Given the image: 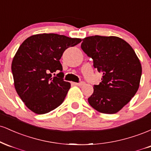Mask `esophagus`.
<instances>
[{"label": "esophagus", "mask_w": 151, "mask_h": 151, "mask_svg": "<svg viewBox=\"0 0 151 151\" xmlns=\"http://www.w3.org/2000/svg\"><path fill=\"white\" fill-rule=\"evenodd\" d=\"M74 84H75V85H77V86H82V85H84L85 83H84V81H80V82H79V83H74Z\"/></svg>", "instance_id": "34e87169"}]
</instances>
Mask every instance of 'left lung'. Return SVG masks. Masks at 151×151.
Masks as SVG:
<instances>
[{
    "mask_svg": "<svg viewBox=\"0 0 151 151\" xmlns=\"http://www.w3.org/2000/svg\"><path fill=\"white\" fill-rule=\"evenodd\" d=\"M81 48L93 60L103 76L88 101L99 112L117 113L131 101L141 80V62L129 43L118 37L90 36L82 40Z\"/></svg>",
    "mask_w": 151,
    "mask_h": 151,
    "instance_id": "obj_1",
    "label": "left lung"
}]
</instances>
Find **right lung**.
Here are the masks:
<instances>
[{
	"label": "right lung",
	"instance_id": "1",
	"mask_svg": "<svg viewBox=\"0 0 151 151\" xmlns=\"http://www.w3.org/2000/svg\"><path fill=\"white\" fill-rule=\"evenodd\" d=\"M79 38L43 33L32 35L19 47L12 62L15 90L26 106L44 114L61 105L70 89L64 81L60 60L67 48L81 42ZM55 72H58L56 76Z\"/></svg>",
	"mask_w": 151,
	"mask_h": 151
}]
</instances>
